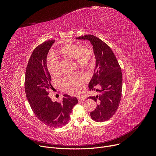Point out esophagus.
Instances as JSON below:
<instances>
[{"mask_svg":"<svg viewBox=\"0 0 156 156\" xmlns=\"http://www.w3.org/2000/svg\"><path fill=\"white\" fill-rule=\"evenodd\" d=\"M84 99H85V98L83 97H78V101H81V100H84Z\"/></svg>","mask_w":156,"mask_h":156,"instance_id":"esophagus-1","label":"esophagus"}]
</instances>
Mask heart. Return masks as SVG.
I'll return each mask as SVG.
<instances>
[{"mask_svg":"<svg viewBox=\"0 0 156 156\" xmlns=\"http://www.w3.org/2000/svg\"><path fill=\"white\" fill-rule=\"evenodd\" d=\"M59 56L63 59H73L78 66L84 69L91 68L94 62V54L90 48L76 44H66L57 49ZM47 69L54 77L61 75L60 62L56 57H47ZM87 76L82 72H76L73 75L65 76L61 85L63 91L71 95L78 94L83 85L87 81Z\"/></svg>","mask_w":156,"mask_h":156,"instance_id":"1","label":"heart"}]
</instances>
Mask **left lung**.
<instances>
[{"label":"left lung","mask_w":156,"mask_h":156,"mask_svg":"<svg viewBox=\"0 0 156 156\" xmlns=\"http://www.w3.org/2000/svg\"><path fill=\"white\" fill-rule=\"evenodd\" d=\"M76 38L91 42L96 59L88 90L100 92L101 94L88 97L98 103L96 109L90 112V116L97 122L108 121L116 112L121 101L122 85L121 67L111 48L100 38L92 35Z\"/></svg>","instance_id":"8db88e82"}]
</instances>
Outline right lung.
Masks as SVG:
<instances>
[{
    "label": "right lung",
    "instance_id": "add662e5",
    "mask_svg": "<svg viewBox=\"0 0 156 156\" xmlns=\"http://www.w3.org/2000/svg\"><path fill=\"white\" fill-rule=\"evenodd\" d=\"M55 40L45 41L33 51L27 66L24 88L28 101L36 117L52 128L64 126L78 103L76 97L64 94L61 102H54L48 96L52 87L51 76L47 68V55Z\"/></svg>",
    "mask_w": 156,
    "mask_h": 156
}]
</instances>
